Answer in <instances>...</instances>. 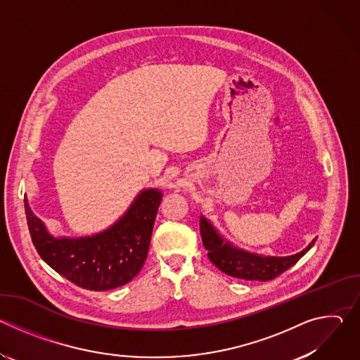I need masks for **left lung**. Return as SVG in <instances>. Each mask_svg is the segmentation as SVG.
I'll return each mask as SVG.
<instances>
[{"label": "left lung", "instance_id": "left-lung-1", "mask_svg": "<svg viewBox=\"0 0 360 360\" xmlns=\"http://www.w3.org/2000/svg\"><path fill=\"white\" fill-rule=\"evenodd\" d=\"M202 243L208 250L210 261L229 276L245 281H272L293 266L309 250L316 238L303 250L290 256H264L243 250L226 240L203 215L199 219Z\"/></svg>", "mask_w": 360, "mask_h": 360}]
</instances>
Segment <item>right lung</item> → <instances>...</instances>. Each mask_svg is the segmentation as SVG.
I'll use <instances>...</instances> for the list:
<instances>
[{
	"label": "right lung",
	"mask_w": 360,
	"mask_h": 360,
	"mask_svg": "<svg viewBox=\"0 0 360 360\" xmlns=\"http://www.w3.org/2000/svg\"><path fill=\"white\" fill-rule=\"evenodd\" d=\"M161 200V189H142L110 228L77 238L49 233L32 212L27 195L24 207L32 243L42 261L77 286L96 292L122 286L139 274Z\"/></svg>",
	"instance_id": "1"
}]
</instances>
